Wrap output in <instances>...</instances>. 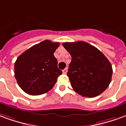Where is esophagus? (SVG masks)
<instances>
[{
	"label": "esophagus",
	"mask_w": 126,
	"mask_h": 126,
	"mask_svg": "<svg viewBox=\"0 0 126 126\" xmlns=\"http://www.w3.org/2000/svg\"><path fill=\"white\" fill-rule=\"evenodd\" d=\"M67 71H68V69H67V68H65V69H64L62 70V73L64 74H66L67 73Z\"/></svg>",
	"instance_id": "1"
}]
</instances>
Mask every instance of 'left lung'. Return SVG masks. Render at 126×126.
Returning a JSON list of instances; mask_svg holds the SVG:
<instances>
[{"instance_id": "8db88e82", "label": "left lung", "mask_w": 126, "mask_h": 126, "mask_svg": "<svg viewBox=\"0 0 126 126\" xmlns=\"http://www.w3.org/2000/svg\"><path fill=\"white\" fill-rule=\"evenodd\" d=\"M62 45L72 56L67 75L74 91L87 97L101 94L111 80L113 70L108 59L87 42H66Z\"/></svg>"}]
</instances>
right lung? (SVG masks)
Masks as SVG:
<instances>
[{
	"label": "right lung",
	"instance_id": "1",
	"mask_svg": "<svg viewBox=\"0 0 126 126\" xmlns=\"http://www.w3.org/2000/svg\"><path fill=\"white\" fill-rule=\"evenodd\" d=\"M58 42L45 40L21 54L15 63V77L24 92L39 95L52 89L62 74L54 56Z\"/></svg>",
	"mask_w": 126,
	"mask_h": 126
}]
</instances>
